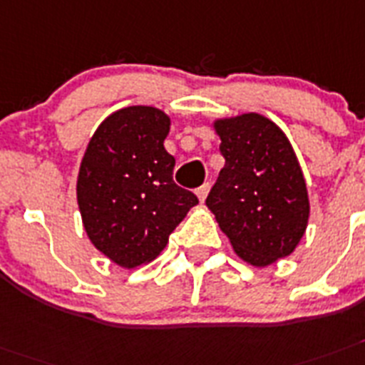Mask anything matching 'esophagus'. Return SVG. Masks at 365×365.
<instances>
[{"instance_id": "1", "label": "esophagus", "mask_w": 365, "mask_h": 365, "mask_svg": "<svg viewBox=\"0 0 365 365\" xmlns=\"http://www.w3.org/2000/svg\"><path fill=\"white\" fill-rule=\"evenodd\" d=\"M207 192H210V183L206 182V183H204V185H200V187L197 189V197H198V200H200V202L206 200Z\"/></svg>"}]
</instances>
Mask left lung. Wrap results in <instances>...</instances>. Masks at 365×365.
Listing matches in <instances>:
<instances>
[{
  "label": "left lung",
  "mask_w": 365,
  "mask_h": 365,
  "mask_svg": "<svg viewBox=\"0 0 365 365\" xmlns=\"http://www.w3.org/2000/svg\"><path fill=\"white\" fill-rule=\"evenodd\" d=\"M220 168L206 206L234 252L254 267L286 258L310 219L304 174L286 133L259 113L213 120Z\"/></svg>",
  "instance_id": "1"
}]
</instances>
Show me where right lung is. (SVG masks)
<instances>
[{
  "label": "right lung",
  "instance_id": "obj_1",
  "mask_svg": "<svg viewBox=\"0 0 365 365\" xmlns=\"http://www.w3.org/2000/svg\"><path fill=\"white\" fill-rule=\"evenodd\" d=\"M170 116L158 107L111 113L88 140L76 195L87 237L118 267L155 259L198 198L173 180L163 143Z\"/></svg>",
  "mask_w": 365,
  "mask_h": 365
}]
</instances>
